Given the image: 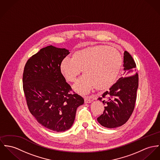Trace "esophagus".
Masks as SVG:
<instances>
[{
	"label": "esophagus",
	"instance_id": "1",
	"mask_svg": "<svg viewBox=\"0 0 160 160\" xmlns=\"http://www.w3.org/2000/svg\"><path fill=\"white\" fill-rule=\"evenodd\" d=\"M84 100H85V103H91L92 102V100L89 97H85L84 98Z\"/></svg>",
	"mask_w": 160,
	"mask_h": 160
}]
</instances>
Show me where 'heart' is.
Returning a JSON list of instances; mask_svg holds the SVG:
<instances>
[{
	"instance_id": "b5f03b06",
	"label": "heart",
	"mask_w": 160,
	"mask_h": 160,
	"mask_svg": "<svg viewBox=\"0 0 160 160\" xmlns=\"http://www.w3.org/2000/svg\"><path fill=\"white\" fill-rule=\"evenodd\" d=\"M122 64L118 50L105 46L88 47L75 52L71 59L64 58L60 71L66 80L74 82L80 74L84 75L74 86L77 92L86 94L96 88L105 90L116 82Z\"/></svg>"
}]
</instances>
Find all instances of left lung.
<instances>
[{
	"label": "left lung",
	"mask_w": 160,
	"mask_h": 160,
	"mask_svg": "<svg viewBox=\"0 0 160 160\" xmlns=\"http://www.w3.org/2000/svg\"><path fill=\"white\" fill-rule=\"evenodd\" d=\"M123 66L125 77L98 98L105 107L98 121L107 128H116L126 123L135 108L139 78L135 72V60L127 51L123 53Z\"/></svg>",
	"instance_id": "obj_1"
}]
</instances>
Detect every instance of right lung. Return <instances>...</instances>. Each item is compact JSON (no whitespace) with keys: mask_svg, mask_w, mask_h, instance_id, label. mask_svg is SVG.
I'll return each mask as SVG.
<instances>
[{"mask_svg":"<svg viewBox=\"0 0 160 160\" xmlns=\"http://www.w3.org/2000/svg\"><path fill=\"white\" fill-rule=\"evenodd\" d=\"M68 50L49 46L32 55L25 65L23 90L28 110L44 127L61 132L74 123L84 100L73 92L60 71Z\"/></svg>","mask_w":160,"mask_h":160,"instance_id":"obj_1","label":"right lung"}]
</instances>
